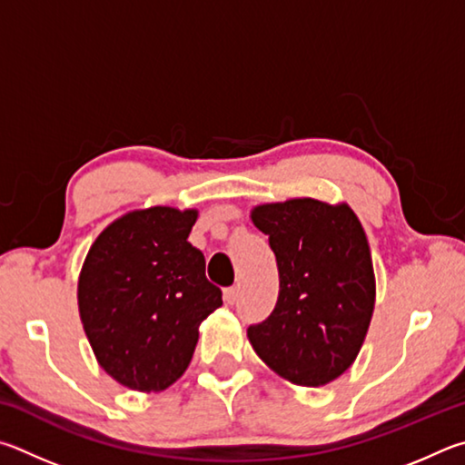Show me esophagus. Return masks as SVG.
<instances>
[{"mask_svg": "<svg viewBox=\"0 0 465 465\" xmlns=\"http://www.w3.org/2000/svg\"><path fill=\"white\" fill-rule=\"evenodd\" d=\"M224 300H226V304H234L239 300V288L237 286H232V288H226L224 290Z\"/></svg>", "mask_w": 465, "mask_h": 465, "instance_id": "1", "label": "esophagus"}]
</instances>
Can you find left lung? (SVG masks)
Here are the masks:
<instances>
[{"label":"left lung","mask_w":465,"mask_h":465,"mask_svg":"<svg viewBox=\"0 0 465 465\" xmlns=\"http://www.w3.org/2000/svg\"><path fill=\"white\" fill-rule=\"evenodd\" d=\"M251 220L270 237L280 273L273 312L247 329L251 345L292 384H329L353 365L376 304L360 218L345 202L292 198L255 206Z\"/></svg>","instance_id":"left-lung-1"}]
</instances>
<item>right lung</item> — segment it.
<instances>
[{"label": "right lung", "instance_id": "right-lung-1", "mask_svg": "<svg viewBox=\"0 0 465 465\" xmlns=\"http://www.w3.org/2000/svg\"><path fill=\"white\" fill-rule=\"evenodd\" d=\"M198 210L126 212L97 234L81 267L77 304L97 363L118 384L161 392L183 376L200 324L223 306L187 237Z\"/></svg>", "mask_w": 465, "mask_h": 465}]
</instances>
